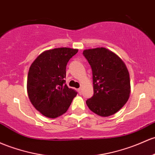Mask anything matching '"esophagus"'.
Returning a JSON list of instances; mask_svg holds the SVG:
<instances>
[{
	"label": "esophagus",
	"instance_id": "esophagus-1",
	"mask_svg": "<svg viewBox=\"0 0 155 155\" xmlns=\"http://www.w3.org/2000/svg\"><path fill=\"white\" fill-rule=\"evenodd\" d=\"M78 92H79V94H81V93H82V88L81 87H80V88H79V89H78Z\"/></svg>",
	"mask_w": 155,
	"mask_h": 155
}]
</instances>
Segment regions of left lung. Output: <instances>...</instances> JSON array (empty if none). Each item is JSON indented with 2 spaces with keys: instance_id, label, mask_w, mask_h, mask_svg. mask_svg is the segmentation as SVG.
I'll return each mask as SVG.
<instances>
[{
  "instance_id": "obj_1",
  "label": "left lung",
  "mask_w": 155,
  "mask_h": 155,
  "mask_svg": "<svg viewBox=\"0 0 155 155\" xmlns=\"http://www.w3.org/2000/svg\"><path fill=\"white\" fill-rule=\"evenodd\" d=\"M83 54L93 71V96L86 101L90 110L101 117L114 115L128 101L130 74L124 61L106 48L86 49Z\"/></svg>"
}]
</instances>
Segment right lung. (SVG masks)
Segmentation results:
<instances>
[{
	"label": "right lung",
	"mask_w": 155,
	"mask_h": 155,
	"mask_svg": "<svg viewBox=\"0 0 155 155\" xmlns=\"http://www.w3.org/2000/svg\"><path fill=\"white\" fill-rule=\"evenodd\" d=\"M78 49L58 48L45 51L32 62L27 92L33 106L44 116L55 118L67 112L76 93L65 84L66 65Z\"/></svg>",
	"instance_id": "add662e5"
}]
</instances>
